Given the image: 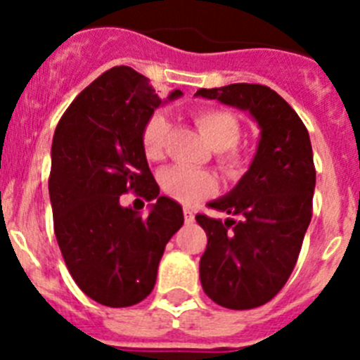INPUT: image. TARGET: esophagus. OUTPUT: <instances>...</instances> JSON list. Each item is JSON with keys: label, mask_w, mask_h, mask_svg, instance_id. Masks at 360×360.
<instances>
[{"label": "esophagus", "mask_w": 360, "mask_h": 360, "mask_svg": "<svg viewBox=\"0 0 360 360\" xmlns=\"http://www.w3.org/2000/svg\"><path fill=\"white\" fill-rule=\"evenodd\" d=\"M184 218H186L187 224H193V221H195V212L186 207V209H184Z\"/></svg>", "instance_id": "obj_1"}]
</instances>
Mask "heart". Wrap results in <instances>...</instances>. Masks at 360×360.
<instances>
[{
    "label": "heart",
    "instance_id": "obj_1",
    "mask_svg": "<svg viewBox=\"0 0 360 360\" xmlns=\"http://www.w3.org/2000/svg\"><path fill=\"white\" fill-rule=\"evenodd\" d=\"M200 131L209 144L219 151V164L231 176H238L245 169L247 160L234 149L241 135L238 119L225 110H202L195 115ZM169 120L162 111H155L146 120L141 131V144L149 160H158L164 155L165 135ZM160 186L169 198L186 205L200 202L216 191V180L211 173L174 165L160 174Z\"/></svg>",
    "mask_w": 360,
    "mask_h": 360
}]
</instances>
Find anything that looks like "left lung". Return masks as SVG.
<instances>
[{"mask_svg":"<svg viewBox=\"0 0 360 360\" xmlns=\"http://www.w3.org/2000/svg\"><path fill=\"white\" fill-rule=\"evenodd\" d=\"M195 95L247 111L259 128L247 173L227 195L209 202L238 219L198 214L196 221L207 232L200 257L203 292L231 310L262 307L290 278L310 225L316 189L310 136L290 104L269 86L236 82Z\"/></svg>","mask_w":360,"mask_h":360,"instance_id":"obj_1","label":"left lung"}]
</instances>
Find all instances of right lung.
<instances>
[{"label": "right lung", "mask_w": 360, "mask_h": 360, "mask_svg": "<svg viewBox=\"0 0 360 360\" xmlns=\"http://www.w3.org/2000/svg\"><path fill=\"white\" fill-rule=\"evenodd\" d=\"M182 97L173 90L167 101ZM162 101L149 79L115 66L75 97L52 142L50 203L53 231L73 281L111 308L151 294L165 245L182 227V205L160 196L141 131ZM133 188L148 201L142 217L120 205Z\"/></svg>", "instance_id": "add662e5"}]
</instances>
